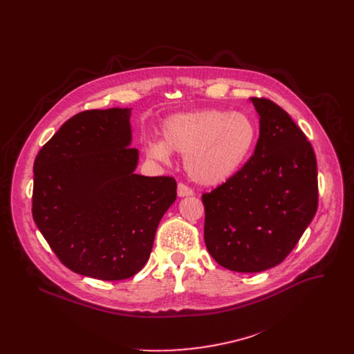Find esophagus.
Wrapping results in <instances>:
<instances>
[{
    "mask_svg": "<svg viewBox=\"0 0 354 354\" xmlns=\"http://www.w3.org/2000/svg\"><path fill=\"white\" fill-rule=\"evenodd\" d=\"M178 196L179 197H185V196H193V189L189 187L185 183H179L178 185Z\"/></svg>",
    "mask_w": 354,
    "mask_h": 354,
    "instance_id": "esophagus-1",
    "label": "esophagus"
}]
</instances>
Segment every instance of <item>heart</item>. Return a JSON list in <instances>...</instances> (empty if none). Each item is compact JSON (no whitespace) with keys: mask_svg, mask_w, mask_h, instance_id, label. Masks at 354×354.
<instances>
[{"mask_svg":"<svg viewBox=\"0 0 354 354\" xmlns=\"http://www.w3.org/2000/svg\"><path fill=\"white\" fill-rule=\"evenodd\" d=\"M259 136L255 119L243 112L201 109L178 113L162 124L164 140L145 142V153L169 162L171 151L185 156L192 180L217 186L231 179L254 153Z\"/></svg>","mask_w":354,"mask_h":354,"instance_id":"heart-1","label":"heart"}]
</instances>
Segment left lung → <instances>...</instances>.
<instances>
[{
    "label": "left lung",
    "mask_w": 354,
    "mask_h": 354,
    "mask_svg": "<svg viewBox=\"0 0 354 354\" xmlns=\"http://www.w3.org/2000/svg\"><path fill=\"white\" fill-rule=\"evenodd\" d=\"M254 156L231 179L203 193L205 242L223 268L257 273L281 263L318 209V171L311 142L290 115L266 97Z\"/></svg>",
    "instance_id": "left-lung-1"
}]
</instances>
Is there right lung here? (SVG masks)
<instances>
[{
    "label": "right lung",
    "mask_w": 354,
    "mask_h": 354,
    "mask_svg": "<svg viewBox=\"0 0 354 354\" xmlns=\"http://www.w3.org/2000/svg\"><path fill=\"white\" fill-rule=\"evenodd\" d=\"M130 109L85 111L68 119L33 164V220L74 273L123 280L138 273L158 224L176 200L171 176L134 174Z\"/></svg>",
    "instance_id": "1"
}]
</instances>
